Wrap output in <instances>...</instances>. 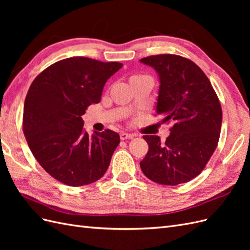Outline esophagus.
I'll list each match as a JSON object with an SVG mask.
<instances>
[{"instance_id":"34e87169","label":"esophagus","mask_w":250,"mask_h":250,"mask_svg":"<svg viewBox=\"0 0 250 250\" xmlns=\"http://www.w3.org/2000/svg\"><path fill=\"white\" fill-rule=\"evenodd\" d=\"M120 138H121V140H122V141H124V140H130V139H133V134L122 132V133H120Z\"/></svg>"}]
</instances>
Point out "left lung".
<instances>
[{
	"instance_id": "obj_1",
	"label": "left lung",
	"mask_w": 250,
	"mask_h": 250,
	"mask_svg": "<svg viewBox=\"0 0 250 250\" xmlns=\"http://www.w3.org/2000/svg\"><path fill=\"white\" fill-rule=\"evenodd\" d=\"M160 78L156 113L171 121L170 135H144L149 150L143 173L160 185L185 184L201 173L220 137L222 109L207 75L192 60L173 54L142 58Z\"/></svg>"
}]
</instances>
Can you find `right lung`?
Segmentation results:
<instances>
[{
	"label": "right lung",
	"mask_w": 250,
	"mask_h": 250,
	"mask_svg": "<svg viewBox=\"0 0 250 250\" xmlns=\"http://www.w3.org/2000/svg\"><path fill=\"white\" fill-rule=\"evenodd\" d=\"M122 65L65 58L42 71L30 86L22 130L36 161L60 183L85 186L106 172L120 135L109 129L89 135L81 116L100 102L105 83Z\"/></svg>",
	"instance_id": "right-lung-1"
}]
</instances>
